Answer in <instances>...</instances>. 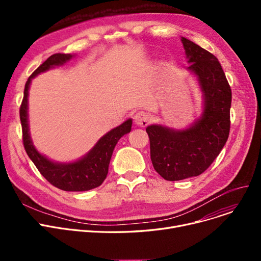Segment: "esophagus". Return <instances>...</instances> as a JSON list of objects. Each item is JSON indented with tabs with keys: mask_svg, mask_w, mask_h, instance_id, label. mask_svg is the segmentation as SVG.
<instances>
[{
	"mask_svg": "<svg viewBox=\"0 0 261 261\" xmlns=\"http://www.w3.org/2000/svg\"><path fill=\"white\" fill-rule=\"evenodd\" d=\"M133 118H134L135 125L139 126V127H145V126H147L148 120H149L148 114H147L146 112H144V111H139L138 113H135L134 116H133Z\"/></svg>",
	"mask_w": 261,
	"mask_h": 261,
	"instance_id": "1",
	"label": "esophagus"
}]
</instances>
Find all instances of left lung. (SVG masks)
<instances>
[{
  "label": "left lung",
  "mask_w": 261,
  "mask_h": 261,
  "mask_svg": "<svg viewBox=\"0 0 261 261\" xmlns=\"http://www.w3.org/2000/svg\"><path fill=\"white\" fill-rule=\"evenodd\" d=\"M189 71L202 93L201 114L189 126L175 129L161 123L146 128L155 171L167 181L198 176L226 144L231 91L222 66L213 54L181 37Z\"/></svg>",
  "instance_id": "8db88e82"
}]
</instances>
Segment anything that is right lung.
<instances>
[{
	"instance_id": "obj_1",
	"label": "right lung",
	"mask_w": 261,
	"mask_h": 261,
	"mask_svg": "<svg viewBox=\"0 0 261 261\" xmlns=\"http://www.w3.org/2000/svg\"><path fill=\"white\" fill-rule=\"evenodd\" d=\"M74 57L75 55H51L27 79L24 89V97L20 108V119L26 153L40 173L50 184L59 189L65 191H87L100 186L106 180L113 150L122 136L131 131L132 118L127 119L118 127L107 132L90 151L75 161L56 162L38 151L32 140L29 120V94L32 80L39 74L44 73L50 68L63 65Z\"/></svg>"
}]
</instances>
